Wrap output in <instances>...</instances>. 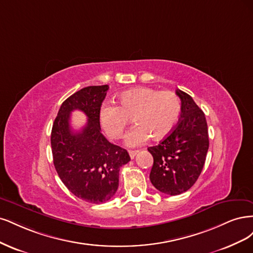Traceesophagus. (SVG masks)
Masks as SVG:
<instances>
[{"label": "esophagus", "mask_w": 253, "mask_h": 253, "mask_svg": "<svg viewBox=\"0 0 253 253\" xmlns=\"http://www.w3.org/2000/svg\"><path fill=\"white\" fill-rule=\"evenodd\" d=\"M137 150H129V156H130V158H131V159H133L135 156H136V154H137Z\"/></svg>", "instance_id": "obj_1"}]
</instances>
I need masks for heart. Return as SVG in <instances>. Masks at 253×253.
Listing matches in <instances>:
<instances>
[{"mask_svg": "<svg viewBox=\"0 0 253 253\" xmlns=\"http://www.w3.org/2000/svg\"><path fill=\"white\" fill-rule=\"evenodd\" d=\"M181 112V100L175 92L137 87L121 93L119 106L104 103L99 118L105 132L112 138L123 136L130 119L133 118L135 126L129 131L126 143L135 147L150 136L159 141L169 135L177 125Z\"/></svg>", "mask_w": 253, "mask_h": 253, "instance_id": "obj_1", "label": "heart"}]
</instances>
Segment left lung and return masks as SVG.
I'll return each instance as SVG.
<instances>
[{
    "instance_id": "1",
    "label": "left lung",
    "mask_w": 253,
    "mask_h": 253,
    "mask_svg": "<svg viewBox=\"0 0 253 253\" xmlns=\"http://www.w3.org/2000/svg\"><path fill=\"white\" fill-rule=\"evenodd\" d=\"M182 112L177 125L157 146L148 148L153 157L150 181L165 194L177 195L199 178L209 147L206 118L192 97L176 89Z\"/></svg>"
}]
</instances>
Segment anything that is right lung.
I'll return each mask as SVG.
<instances>
[{"mask_svg": "<svg viewBox=\"0 0 253 253\" xmlns=\"http://www.w3.org/2000/svg\"><path fill=\"white\" fill-rule=\"evenodd\" d=\"M109 86H88L61 105L51 130L53 164L61 181L77 198L102 204L116 194L120 168L130 157L126 149L107 141L100 126V108ZM83 111L88 120L80 132L70 126V113Z\"/></svg>", "mask_w": 253, "mask_h": 253, "instance_id": "right-lung-1", "label": "right lung"}]
</instances>
